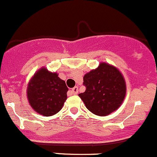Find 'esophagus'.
<instances>
[{
  "label": "esophagus",
  "mask_w": 157,
  "mask_h": 157,
  "mask_svg": "<svg viewBox=\"0 0 157 157\" xmlns=\"http://www.w3.org/2000/svg\"><path fill=\"white\" fill-rule=\"evenodd\" d=\"M72 93L73 94H78V88L77 86H75L73 88H72Z\"/></svg>",
  "instance_id": "1"
}]
</instances>
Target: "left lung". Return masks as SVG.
<instances>
[{
  "mask_svg": "<svg viewBox=\"0 0 157 157\" xmlns=\"http://www.w3.org/2000/svg\"><path fill=\"white\" fill-rule=\"evenodd\" d=\"M83 85L86 89L78 94L87 109L98 116H106L117 110L126 94V84L119 70L107 63H101L85 74Z\"/></svg>",
  "mask_w": 157,
  "mask_h": 157,
  "instance_id": "left-lung-1",
  "label": "left lung"
}]
</instances>
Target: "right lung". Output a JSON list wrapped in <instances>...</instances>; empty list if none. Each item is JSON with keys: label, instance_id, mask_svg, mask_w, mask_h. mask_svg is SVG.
<instances>
[{"label": "right lung", "instance_id": "1", "mask_svg": "<svg viewBox=\"0 0 157 157\" xmlns=\"http://www.w3.org/2000/svg\"><path fill=\"white\" fill-rule=\"evenodd\" d=\"M69 88L58 74L42 68L31 78L27 87L29 105L39 114L49 117L58 113L67 98Z\"/></svg>", "mask_w": 157, "mask_h": 157}]
</instances>
